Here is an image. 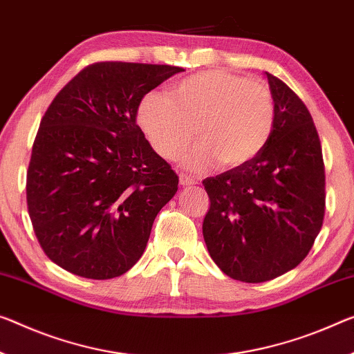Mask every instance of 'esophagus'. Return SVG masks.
Instances as JSON below:
<instances>
[{
    "label": "esophagus",
    "instance_id": "1",
    "mask_svg": "<svg viewBox=\"0 0 354 354\" xmlns=\"http://www.w3.org/2000/svg\"><path fill=\"white\" fill-rule=\"evenodd\" d=\"M178 182H180L182 187H189V185H196L194 178L187 176V174H180V176H178Z\"/></svg>",
    "mask_w": 354,
    "mask_h": 354
}]
</instances>
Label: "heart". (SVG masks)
I'll return each mask as SVG.
<instances>
[{
  "instance_id": "1",
  "label": "heart",
  "mask_w": 354,
  "mask_h": 354,
  "mask_svg": "<svg viewBox=\"0 0 354 354\" xmlns=\"http://www.w3.org/2000/svg\"><path fill=\"white\" fill-rule=\"evenodd\" d=\"M171 96L147 93L138 120L153 149L166 160L185 156L188 169L203 172L216 161L226 169L252 161L270 138L275 107L268 86L226 71H203L174 84Z\"/></svg>"
}]
</instances>
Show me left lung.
<instances>
[{
	"label": "left lung",
	"instance_id": "obj_1",
	"mask_svg": "<svg viewBox=\"0 0 354 354\" xmlns=\"http://www.w3.org/2000/svg\"><path fill=\"white\" fill-rule=\"evenodd\" d=\"M275 118L254 158L203 182L210 258L234 280L261 283L307 257L324 218V162L313 118L285 82L266 73Z\"/></svg>",
	"mask_w": 354,
	"mask_h": 354
}]
</instances>
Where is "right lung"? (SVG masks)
<instances>
[{"label":"right lung","instance_id":"1","mask_svg":"<svg viewBox=\"0 0 354 354\" xmlns=\"http://www.w3.org/2000/svg\"><path fill=\"white\" fill-rule=\"evenodd\" d=\"M183 68L95 63L59 90L32 144L26 203L50 261L93 280L142 257L178 177L136 123L142 97Z\"/></svg>","mask_w":354,"mask_h":354}]
</instances>
